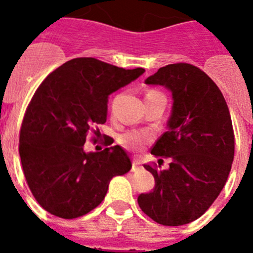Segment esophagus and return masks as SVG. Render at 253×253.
Returning a JSON list of instances; mask_svg holds the SVG:
<instances>
[{
	"label": "esophagus",
	"instance_id": "obj_1",
	"mask_svg": "<svg viewBox=\"0 0 253 253\" xmlns=\"http://www.w3.org/2000/svg\"><path fill=\"white\" fill-rule=\"evenodd\" d=\"M142 169H143V166H142V163H140V161L133 160V166H131V171L137 172V171H140Z\"/></svg>",
	"mask_w": 253,
	"mask_h": 253
}]
</instances>
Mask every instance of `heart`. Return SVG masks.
Returning <instances> with one entry per match:
<instances>
[{
  "instance_id": "obj_1",
  "label": "heart",
  "mask_w": 253,
  "mask_h": 253,
  "mask_svg": "<svg viewBox=\"0 0 253 253\" xmlns=\"http://www.w3.org/2000/svg\"><path fill=\"white\" fill-rule=\"evenodd\" d=\"M153 99H162L165 100V96L156 90H149L146 93L144 100H153ZM151 140V134L144 130H128L122 134L119 138L120 144H123L126 148L130 149H139L143 144Z\"/></svg>"
}]
</instances>
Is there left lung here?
<instances>
[{
  "instance_id": "1",
  "label": "left lung",
  "mask_w": 253,
  "mask_h": 253,
  "mask_svg": "<svg viewBox=\"0 0 253 253\" xmlns=\"http://www.w3.org/2000/svg\"><path fill=\"white\" fill-rule=\"evenodd\" d=\"M146 84L172 93L167 131L151 151L171 163L165 169L144 165L154 189L140 194L138 204L160 224H187L209 209L227 182L234 157L231 114L213 80L193 64L162 67Z\"/></svg>"
}]
</instances>
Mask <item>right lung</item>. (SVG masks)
Masks as SVG:
<instances>
[{"instance_id": "obj_1", "label": "right lung", "mask_w": 253, "mask_h": 253, "mask_svg": "<svg viewBox=\"0 0 253 253\" xmlns=\"http://www.w3.org/2000/svg\"><path fill=\"white\" fill-rule=\"evenodd\" d=\"M144 73L95 58H75L50 73L35 91L20 130L19 153L31 193L59 218L82 216L101 204L114 176L130 171L120 146L84 152L88 131L107 116L109 95Z\"/></svg>"}]
</instances>
